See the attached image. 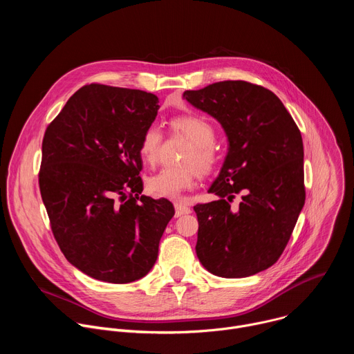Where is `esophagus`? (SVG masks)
Segmentation results:
<instances>
[{"label":"esophagus","instance_id":"esophagus-1","mask_svg":"<svg viewBox=\"0 0 354 354\" xmlns=\"http://www.w3.org/2000/svg\"><path fill=\"white\" fill-rule=\"evenodd\" d=\"M190 213V207L185 206L183 203H180V201H176L175 203V217H180V216H185V214H189Z\"/></svg>","mask_w":354,"mask_h":354}]
</instances>
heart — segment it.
I'll return each mask as SVG.
<instances>
[{"label": "heart", "mask_w": 354, "mask_h": 354, "mask_svg": "<svg viewBox=\"0 0 354 354\" xmlns=\"http://www.w3.org/2000/svg\"><path fill=\"white\" fill-rule=\"evenodd\" d=\"M172 129L186 136L192 148L183 157V168H164L147 179V190L154 197L179 198L182 193L193 187L198 168L200 174H209L217 164V154L213 148L216 142V129L210 122L198 116H179L172 120ZM162 144V133L157 124L148 126L140 140L138 153L147 165L158 161Z\"/></svg>", "instance_id": "b5f03b06"}]
</instances>
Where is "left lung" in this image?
<instances>
[{"mask_svg":"<svg viewBox=\"0 0 354 354\" xmlns=\"http://www.w3.org/2000/svg\"><path fill=\"white\" fill-rule=\"evenodd\" d=\"M183 99L214 118L228 153L209 187L218 200L194 206L196 254L210 273L241 279L277 262L304 207V147L281 100L246 81H221ZM241 194L240 207L229 201Z\"/></svg>","mask_w":354,"mask_h":354,"instance_id":"8db88e82","label":"left lung"}]
</instances>
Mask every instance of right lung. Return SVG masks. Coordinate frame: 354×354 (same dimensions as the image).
Here are the masks:
<instances>
[{
	"label": "right lung",
	"instance_id": "obj_1",
	"mask_svg": "<svg viewBox=\"0 0 354 354\" xmlns=\"http://www.w3.org/2000/svg\"><path fill=\"white\" fill-rule=\"evenodd\" d=\"M158 109L154 93L91 84L46 129L43 203L66 259L92 279L131 283L157 262L175 210L167 198L140 196L138 145Z\"/></svg>",
	"mask_w": 354,
	"mask_h": 354
}]
</instances>
